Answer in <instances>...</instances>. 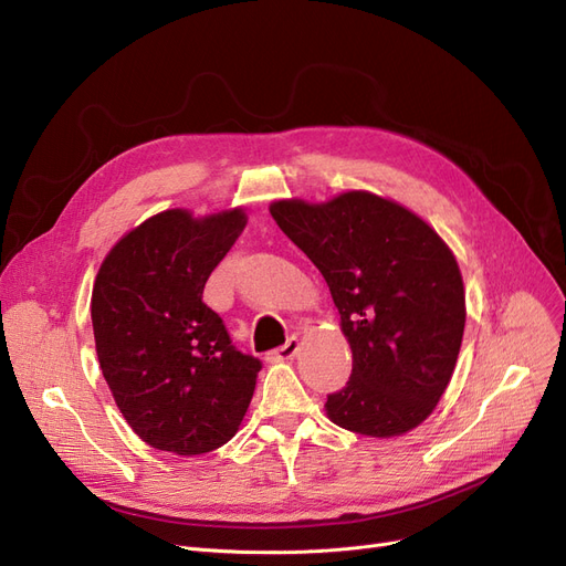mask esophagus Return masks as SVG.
<instances>
[{"label":"esophagus","mask_w":566,"mask_h":566,"mask_svg":"<svg viewBox=\"0 0 566 566\" xmlns=\"http://www.w3.org/2000/svg\"><path fill=\"white\" fill-rule=\"evenodd\" d=\"M297 348H300V339L297 337H287L285 344H281L279 348L271 350V358H274V360H290L292 356L297 354Z\"/></svg>","instance_id":"esophagus-1"}]
</instances>
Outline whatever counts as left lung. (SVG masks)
Wrapping results in <instances>:
<instances>
[{
  "mask_svg": "<svg viewBox=\"0 0 566 566\" xmlns=\"http://www.w3.org/2000/svg\"><path fill=\"white\" fill-rule=\"evenodd\" d=\"M269 212L318 266L354 354L327 417L369 438L412 431L442 398L461 348L465 295L452 250L415 212L369 191L276 201Z\"/></svg>",
  "mask_w": 566,
  "mask_h": 566,
  "instance_id": "left-lung-1",
  "label": "left lung"
}]
</instances>
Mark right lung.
I'll return each mask as SVG.
<instances>
[{
  "label": "right lung",
  "instance_id": "1",
  "mask_svg": "<svg viewBox=\"0 0 566 566\" xmlns=\"http://www.w3.org/2000/svg\"><path fill=\"white\" fill-rule=\"evenodd\" d=\"M245 227L241 208L166 210L128 231L95 276L91 321L103 377L128 426L161 452L193 457L233 438L260 358L231 344L203 287Z\"/></svg>",
  "mask_w": 566,
  "mask_h": 566
}]
</instances>
